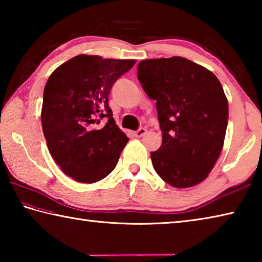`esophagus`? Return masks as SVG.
I'll return each instance as SVG.
<instances>
[{"mask_svg":"<svg viewBox=\"0 0 262 262\" xmlns=\"http://www.w3.org/2000/svg\"><path fill=\"white\" fill-rule=\"evenodd\" d=\"M145 133H147V129H145V128H140V129H137L136 132H134V136L141 137V136H143Z\"/></svg>","mask_w":262,"mask_h":262,"instance_id":"obj_1","label":"esophagus"}]
</instances>
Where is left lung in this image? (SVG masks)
Masks as SVG:
<instances>
[{
  "label": "left lung",
  "instance_id": "8db88e82",
  "mask_svg": "<svg viewBox=\"0 0 262 262\" xmlns=\"http://www.w3.org/2000/svg\"><path fill=\"white\" fill-rule=\"evenodd\" d=\"M137 78L156 100L163 143L150 152L155 171L176 188L205 180L220 157L229 119L228 99L210 70L185 57L150 59Z\"/></svg>",
  "mask_w": 262,
  "mask_h": 262
}]
</instances>
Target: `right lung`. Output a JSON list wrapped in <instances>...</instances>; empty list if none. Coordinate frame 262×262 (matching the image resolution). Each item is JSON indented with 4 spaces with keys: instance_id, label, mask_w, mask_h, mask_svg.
<instances>
[{
    "instance_id": "obj_1",
    "label": "right lung",
    "mask_w": 262,
    "mask_h": 262,
    "mask_svg": "<svg viewBox=\"0 0 262 262\" xmlns=\"http://www.w3.org/2000/svg\"><path fill=\"white\" fill-rule=\"evenodd\" d=\"M135 60L77 55L57 67L43 90L41 125L47 147L66 174L92 184L114 170L129 141L108 106L117 79ZM103 117L108 119L98 126Z\"/></svg>"
}]
</instances>
